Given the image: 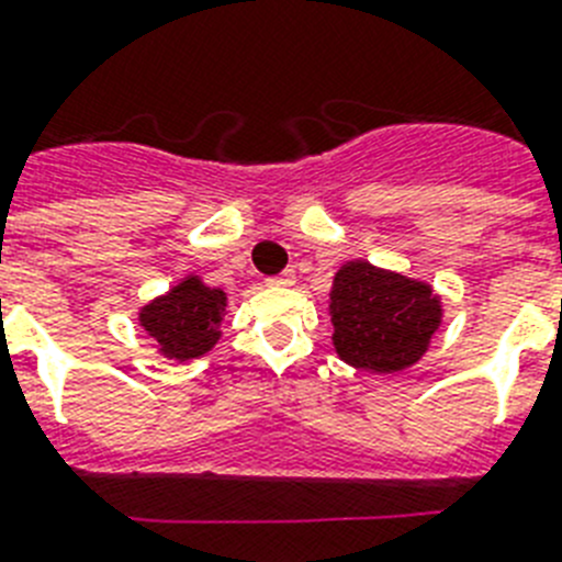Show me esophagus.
<instances>
[{
  "mask_svg": "<svg viewBox=\"0 0 562 562\" xmlns=\"http://www.w3.org/2000/svg\"><path fill=\"white\" fill-rule=\"evenodd\" d=\"M294 280H296L294 271H291V268H285V271L277 273V277H271L268 282H271V285H294Z\"/></svg>",
  "mask_w": 562,
  "mask_h": 562,
  "instance_id": "esophagus-1",
  "label": "esophagus"
}]
</instances>
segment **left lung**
Wrapping results in <instances>:
<instances>
[{"mask_svg":"<svg viewBox=\"0 0 562 562\" xmlns=\"http://www.w3.org/2000/svg\"><path fill=\"white\" fill-rule=\"evenodd\" d=\"M331 342L342 362L394 374L423 360L442 323V296L426 280L351 259L328 291Z\"/></svg>","mask_w":562,"mask_h":562,"instance_id":"8db88e82","label":"left lung"}]
</instances>
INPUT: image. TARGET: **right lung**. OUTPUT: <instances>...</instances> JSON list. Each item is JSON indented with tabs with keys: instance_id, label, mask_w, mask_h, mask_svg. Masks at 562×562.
<instances>
[{
	"instance_id": "obj_1",
	"label": "right lung",
	"mask_w": 562,
	"mask_h": 562,
	"mask_svg": "<svg viewBox=\"0 0 562 562\" xmlns=\"http://www.w3.org/2000/svg\"><path fill=\"white\" fill-rule=\"evenodd\" d=\"M228 294L211 289L209 282L186 273L177 285L154 296L136 314L143 331L154 339L157 353L177 362L200 360L223 337V319Z\"/></svg>"
}]
</instances>
